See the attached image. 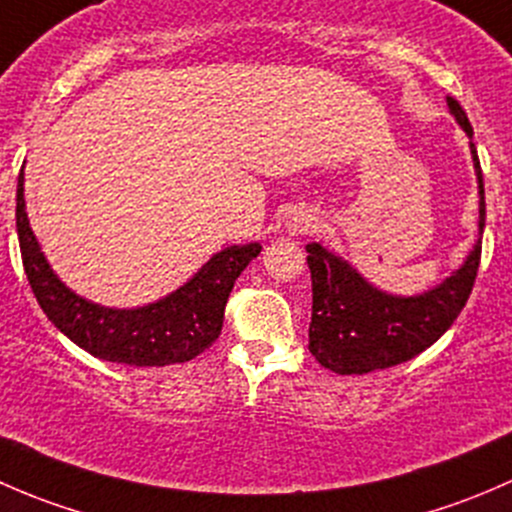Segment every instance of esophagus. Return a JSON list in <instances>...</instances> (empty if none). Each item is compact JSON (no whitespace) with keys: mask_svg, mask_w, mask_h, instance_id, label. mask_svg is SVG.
I'll use <instances>...</instances> for the list:
<instances>
[{"mask_svg":"<svg viewBox=\"0 0 512 512\" xmlns=\"http://www.w3.org/2000/svg\"><path fill=\"white\" fill-rule=\"evenodd\" d=\"M314 227V215L309 213H297L292 220H289V235H304Z\"/></svg>","mask_w":512,"mask_h":512,"instance_id":"34e87169","label":"esophagus"}]
</instances>
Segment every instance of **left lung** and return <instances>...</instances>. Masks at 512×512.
I'll return each instance as SVG.
<instances>
[{"label": "left lung", "instance_id": "1", "mask_svg": "<svg viewBox=\"0 0 512 512\" xmlns=\"http://www.w3.org/2000/svg\"><path fill=\"white\" fill-rule=\"evenodd\" d=\"M446 101L468 138H473V128L461 103L453 96ZM471 153L480 195L478 230L483 235V173L473 143ZM307 252V265L312 272L309 352L324 369L349 376L389 369L414 359L446 334L471 297L480 265V237L461 270L416 297H394L381 292L369 285L349 262L327 252L319 242L307 245Z\"/></svg>", "mask_w": 512, "mask_h": 512}]
</instances>
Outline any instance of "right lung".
I'll return each instance as SVG.
<instances>
[{"instance_id":"right-lung-1","label":"right lung","mask_w":512,"mask_h":512,"mask_svg":"<svg viewBox=\"0 0 512 512\" xmlns=\"http://www.w3.org/2000/svg\"><path fill=\"white\" fill-rule=\"evenodd\" d=\"M17 235L32 292L59 332L98 359L131 366L183 364L220 337L225 304L260 242L232 245L210 257L193 280L136 309H108L71 292L46 262L24 208V170L17 183Z\"/></svg>"}]
</instances>
